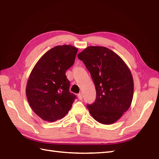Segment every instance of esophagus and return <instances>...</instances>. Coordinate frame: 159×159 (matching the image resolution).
<instances>
[{
    "label": "esophagus",
    "mask_w": 159,
    "mask_h": 159,
    "mask_svg": "<svg viewBox=\"0 0 159 159\" xmlns=\"http://www.w3.org/2000/svg\"><path fill=\"white\" fill-rule=\"evenodd\" d=\"M78 98L79 99H83V94H82V93H79L78 94Z\"/></svg>",
    "instance_id": "1"
}]
</instances>
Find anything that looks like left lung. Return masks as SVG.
I'll list each match as a JSON object with an SVG mask.
<instances>
[{
    "label": "left lung",
    "instance_id": "left-lung-1",
    "mask_svg": "<svg viewBox=\"0 0 159 159\" xmlns=\"http://www.w3.org/2000/svg\"><path fill=\"white\" fill-rule=\"evenodd\" d=\"M89 71L96 99L87 107L98 122L110 125L129 108L134 96V80L125 62L108 48L90 46L78 54Z\"/></svg>",
    "mask_w": 159,
    "mask_h": 159
}]
</instances>
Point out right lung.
<instances>
[{
  "mask_svg": "<svg viewBox=\"0 0 159 159\" xmlns=\"http://www.w3.org/2000/svg\"><path fill=\"white\" fill-rule=\"evenodd\" d=\"M78 49L70 45L55 46L39 59L30 75L25 93L30 106L44 120L64 118L76 95L69 91L66 72L74 64Z\"/></svg>",
  "mask_w": 159,
  "mask_h": 159,
  "instance_id": "1",
  "label": "right lung"
}]
</instances>
